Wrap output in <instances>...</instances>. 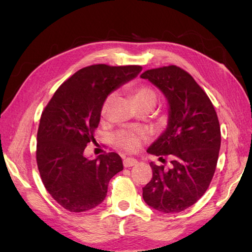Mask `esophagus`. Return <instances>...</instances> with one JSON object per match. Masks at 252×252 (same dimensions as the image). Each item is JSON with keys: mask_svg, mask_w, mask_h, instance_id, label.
<instances>
[{"mask_svg": "<svg viewBox=\"0 0 252 252\" xmlns=\"http://www.w3.org/2000/svg\"><path fill=\"white\" fill-rule=\"evenodd\" d=\"M136 163H138V161L133 159V158H126V159L123 160V165H125L126 168L133 167V165H135Z\"/></svg>", "mask_w": 252, "mask_h": 252, "instance_id": "esophagus-1", "label": "esophagus"}]
</instances>
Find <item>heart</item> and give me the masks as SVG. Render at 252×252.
Here are the masks:
<instances>
[{
  "label": "heart",
  "mask_w": 252,
  "mask_h": 252,
  "mask_svg": "<svg viewBox=\"0 0 252 252\" xmlns=\"http://www.w3.org/2000/svg\"><path fill=\"white\" fill-rule=\"evenodd\" d=\"M113 99V94L108 95V97L104 100L103 104L101 108L102 116H104L108 111L110 102ZM133 99L138 106L142 105H151L153 106L157 102V95L156 92L152 90L151 88L147 87V85H139L133 90ZM146 136V134L141 131L135 130H121L117 132L113 135V142L117 144L118 147L129 152H134L138 150L141 146V140Z\"/></svg>",
  "instance_id": "1"
}]
</instances>
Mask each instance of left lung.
<instances>
[{
	"mask_svg": "<svg viewBox=\"0 0 252 252\" xmlns=\"http://www.w3.org/2000/svg\"><path fill=\"white\" fill-rule=\"evenodd\" d=\"M169 104L167 129L148 148L169 156L171 167L151 162L152 179L142 188L148 206L164 213L181 212L206 192L218 162L221 132L210 99L188 72L176 65L143 72Z\"/></svg>",
	"mask_w": 252,
	"mask_h": 252,
	"instance_id": "obj_1",
	"label": "left lung"
}]
</instances>
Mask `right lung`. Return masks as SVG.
Listing matches in <instances>:
<instances>
[{"label":"right lung","mask_w":252,"mask_h":252,"mask_svg":"<svg viewBox=\"0 0 252 252\" xmlns=\"http://www.w3.org/2000/svg\"><path fill=\"white\" fill-rule=\"evenodd\" d=\"M140 65H90L67 79L45 106L37 130L36 162L45 189L60 206L84 212L103 202L111 178L123 170L116 152L90 160L101 108L111 92L134 79Z\"/></svg>","instance_id":"obj_1"}]
</instances>
